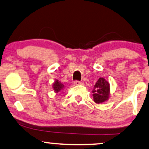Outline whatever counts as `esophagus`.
<instances>
[{
  "mask_svg": "<svg viewBox=\"0 0 149 149\" xmlns=\"http://www.w3.org/2000/svg\"><path fill=\"white\" fill-rule=\"evenodd\" d=\"M74 84L75 85H77V86H79V85H81L82 84V83L81 81H74Z\"/></svg>",
  "mask_w": 149,
  "mask_h": 149,
  "instance_id": "obj_1",
  "label": "esophagus"
}]
</instances>
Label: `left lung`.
I'll list each match as a JSON object with an SVG mask.
<instances>
[{"label": "left lung", "instance_id": "8db88e82", "mask_svg": "<svg viewBox=\"0 0 149 149\" xmlns=\"http://www.w3.org/2000/svg\"><path fill=\"white\" fill-rule=\"evenodd\" d=\"M94 102L101 104L106 102L110 96V84L105 79L100 77L96 82L93 91Z\"/></svg>", "mask_w": 149, "mask_h": 149}]
</instances>
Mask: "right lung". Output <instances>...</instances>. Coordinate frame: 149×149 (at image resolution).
<instances>
[{
  "instance_id": "1",
  "label": "right lung",
  "mask_w": 149,
  "mask_h": 149,
  "mask_svg": "<svg viewBox=\"0 0 149 149\" xmlns=\"http://www.w3.org/2000/svg\"><path fill=\"white\" fill-rule=\"evenodd\" d=\"M52 87H53V89H54L55 93H57L59 91H61V90H63L64 85L61 83L60 81H58V80H56L54 81V83L53 84Z\"/></svg>"
}]
</instances>
